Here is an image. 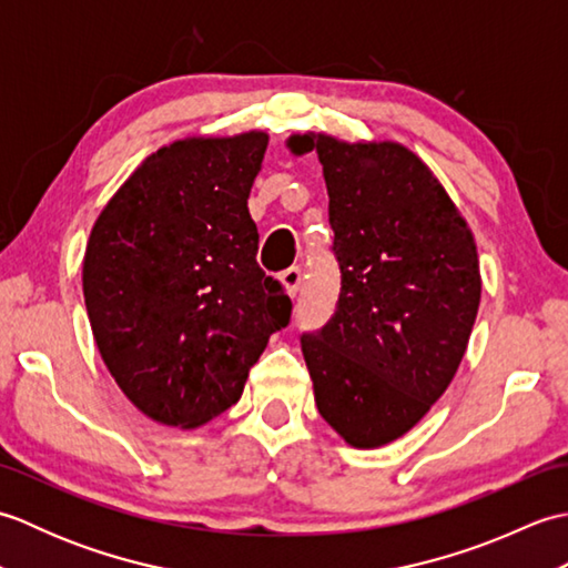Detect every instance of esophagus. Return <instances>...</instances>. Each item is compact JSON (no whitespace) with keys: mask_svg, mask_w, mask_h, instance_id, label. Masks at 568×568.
<instances>
[{"mask_svg":"<svg viewBox=\"0 0 568 568\" xmlns=\"http://www.w3.org/2000/svg\"><path fill=\"white\" fill-rule=\"evenodd\" d=\"M303 281H305V275H303V268H300V265H293V268H287V271L281 273V283L287 287V293H291V295L300 293Z\"/></svg>","mask_w":568,"mask_h":568,"instance_id":"1","label":"esophagus"}]
</instances>
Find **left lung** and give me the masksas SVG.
<instances>
[{
  "mask_svg": "<svg viewBox=\"0 0 568 568\" xmlns=\"http://www.w3.org/2000/svg\"><path fill=\"white\" fill-rule=\"evenodd\" d=\"M317 149L342 291L300 336L320 415L358 446L390 444L462 364L480 303L476 241L439 180L400 143L293 136Z\"/></svg>",
  "mask_w": 568,
  "mask_h": 568,
  "instance_id": "obj_1",
  "label": "left lung"
}]
</instances>
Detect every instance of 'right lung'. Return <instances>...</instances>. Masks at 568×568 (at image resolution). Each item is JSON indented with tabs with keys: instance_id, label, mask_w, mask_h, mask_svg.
Instances as JSON below:
<instances>
[{
	"instance_id": "1",
	"label": "right lung",
	"mask_w": 568,
	"mask_h": 568,
	"mask_svg": "<svg viewBox=\"0 0 568 568\" xmlns=\"http://www.w3.org/2000/svg\"><path fill=\"white\" fill-rule=\"evenodd\" d=\"M265 146L263 131L175 141L92 226L82 293L94 342L129 400L163 425L200 427L232 407L291 322L248 214Z\"/></svg>"
}]
</instances>
